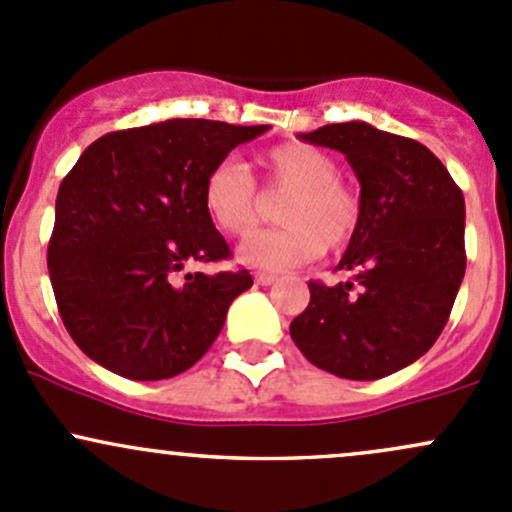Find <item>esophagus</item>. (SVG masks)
Here are the masks:
<instances>
[{
  "label": "esophagus",
  "instance_id": "1",
  "mask_svg": "<svg viewBox=\"0 0 512 512\" xmlns=\"http://www.w3.org/2000/svg\"><path fill=\"white\" fill-rule=\"evenodd\" d=\"M255 282L262 284V287H270V284L277 282V277L270 272H255Z\"/></svg>",
  "mask_w": 512,
  "mask_h": 512
}]
</instances>
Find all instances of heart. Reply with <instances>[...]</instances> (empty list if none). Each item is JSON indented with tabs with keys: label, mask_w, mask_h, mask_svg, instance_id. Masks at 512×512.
<instances>
[{
	"label": "heart",
	"mask_w": 512,
	"mask_h": 512,
	"mask_svg": "<svg viewBox=\"0 0 512 512\" xmlns=\"http://www.w3.org/2000/svg\"><path fill=\"white\" fill-rule=\"evenodd\" d=\"M260 169L272 188H289L279 203L282 228L250 235L238 247L245 265L267 272H284L341 250L358 233L363 203L351 186L338 179V164L324 149L309 144H284L260 159ZM203 208L218 230L230 238H245L260 220L255 181L238 161H220L203 184Z\"/></svg>",
	"instance_id": "heart-1"
}]
</instances>
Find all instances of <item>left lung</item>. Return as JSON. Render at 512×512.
Wrapping results in <instances>:
<instances>
[{
  "instance_id": "8db88e82",
  "label": "left lung",
  "mask_w": 512,
  "mask_h": 512,
  "mask_svg": "<svg viewBox=\"0 0 512 512\" xmlns=\"http://www.w3.org/2000/svg\"><path fill=\"white\" fill-rule=\"evenodd\" d=\"M299 139L346 154L363 218L338 262L353 282H309V306L289 333L326 373L385 378L422 358L449 319L466 272L464 193L424 144L368 122Z\"/></svg>"
}]
</instances>
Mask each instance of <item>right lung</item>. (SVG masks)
<instances>
[{"label":"right lung","instance_id":"right-lung-1","mask_svg":"<svg viewBox=\"0 0 512 512\" xmlns=\"http://www.w3.org/2000/svg\"><path fill=\"white\" fill-rule=\"evenodd\" d=\"M267 129L176 117L110 132L80 154L58 188L48 274L88 358L129 380H166L213 346L250 272H179L230 257L203 184Z\"/></svg>","mask_w":512,"mask_h":512}]
</instances>
